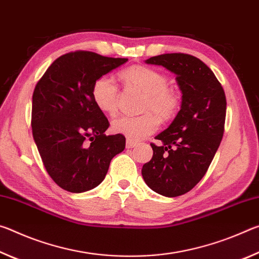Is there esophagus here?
I'll return each instance as SVG.
<instances>
[{
    "label": "esophagus",
    "instance_id": "1",
    "mask_svg": "<svg viewBox=\"0 0 259 259\" xmlns=\"http://www.w3.org/2000/svg\"><path fill=\"white\" fill-rule=\"evenodd\" d=\"M137 145V143L134 142V140H130V139H126V143H125V146L126 148H133Z\"/></svg>",
    "mask_w": 259,
    "mask_h": 259
}]
</instances>
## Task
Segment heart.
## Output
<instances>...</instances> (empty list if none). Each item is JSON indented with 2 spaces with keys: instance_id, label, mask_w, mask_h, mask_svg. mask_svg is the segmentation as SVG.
Listing matches in <instances>:
<instances>
[{
  "instance_id": "1",
  "label": "heart",
  "mask_w": 259,
  "mask_h": 259,
  "mask_svg": "<svg viewBox=\"0 0 259 259\" xmlns=\"http://www.w3.org/2000/svg\"><path fill=\"white\" fill-rule=\"evenodd\" d=\"M121 77L129 85L146 95L140 116H120L112 122V130L130 140H142L155 133L160 121L169 120L176 115L179 98L172 90L168 89V78L154 69L144 66H133L121 73ZM93 98L100 111L113 115L117 109V87L111 76H102L93 85ZM153 111L157 114L151 113Z\"/></svg>"
}]
</instances>
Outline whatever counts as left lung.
I'll list each match as a JSON object with an SVG mask.
<instances>
[{"label":"left lung","instance_id":"1","mask_svg":"<svg viewBox=\"0 0 259 259\" xmlns=\"http://www.w3.org/2000/svg\"><path fill=\"white\" fill-rule=\"evenodd\" d=\"M176 75L181 111L151 144L153 156L143 165L147 186L166 198L190 192L207 172L222 142L226 116L224 89L203 61L185 54H164L145 60Z\"/></svg>","mask_w":259,"mask_h":259}]
</instances>
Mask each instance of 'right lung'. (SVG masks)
Here are the masks:
<instances>
[{
	"label": "right lung",
	"instance_id": "1",
	"mask_svg": "<svg viewBox=\"0 0 259 259\" xmlns=\"http://www.w3.org/2000/svg\"><path fill=\"white\" fill-rule=\"evenodd\" d=\"M126 61L90 51L69 52L57 58L35 87L33 137L48 174L65 191L97 187L111 160L124 150V136L105 135L109 123L94 102L93 85Z\"/></svg>",
	"mask_w": 259,
	"mask_h": 259
}]
</instances>
